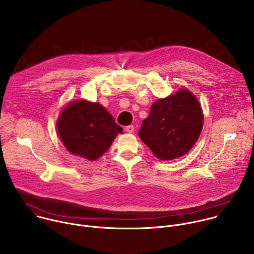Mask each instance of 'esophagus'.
<instances>
[{
	"mask_svg": "<svg viewBox=\"0 0 254 254\" xmlns=\"http://www.w3.org/2000/svg\"><path fill=\"white\" fill-rule=\"evenodd\" d=\"M126 130H127V132H129V133H130V132H132V131L134 130V127H133V126H131V125H130V126H127V127H126Z\"/></svg>",
	"mask_w": 254,
	"mask_h": 254,
	"instance_id": "1",
	"label": "esophagus"
}]
</instances>
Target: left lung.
<instances>
[{
  "label": "left lung",
  "mask_w": 254,
  "mask_h": 254,
  "mask_svg": "<svg viewBox=\"0 0 254 254\" xmlns=\"http://www.w3.org/2000/svg\"><path fill=\"white\" fill-rule=\"evenodd\" d=\"M202 127L203 113L198 99L189 90L181 88L153 103L138 136L158 159L170 161L193 148Z\"/></svg>",
  "instance_id": "obj_1"
}]
</instances>
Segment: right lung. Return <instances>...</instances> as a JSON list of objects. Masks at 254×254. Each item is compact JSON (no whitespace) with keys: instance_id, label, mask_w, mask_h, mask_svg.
Masks as SVG:
<instances>
[{"instance_id":"add662e5","label":"right lung","mask_w":254,"mask_h":254,"mask_svg":"<svg viewBox=\"0 0 254 254\" xmlns=\"http://www.w3.org/2000/svg\"><path fill=\"white\" fill-rule=\"evenodd\" d=\"M57 131L68 152L95 161L110 149L123 128L101 104L76 100L61 112Z\"/></svg>"}]
</instances>
